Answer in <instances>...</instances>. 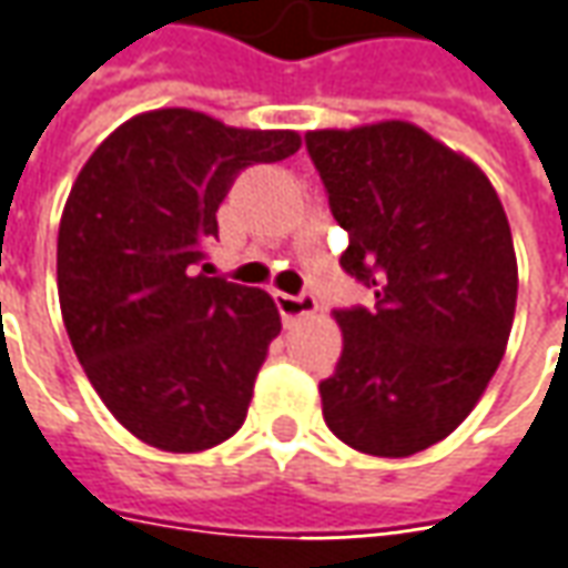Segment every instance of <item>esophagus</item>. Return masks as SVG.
<instances>
[{"label":"esophagus","instance_id":"esophagus-1","mask_svg":"<svg viewBox=\"0 0 568 568\" xmlns=\"http://www.w3.org/2000/svg\"><path fill=\"white\" fill-rule=\"evenodd\" d=\"M276 307H280V314H283L285 323H292V320L314 314L316 298L311 292H301V295H285V292H280V295H276Z\"/></svg>","mask_w":568,"mask_h":568}]
</instances>
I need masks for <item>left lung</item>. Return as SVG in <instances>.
<instances>
[{"instance_id": "8db88e82", "label": "left lung", "mask_w": 568, "mask_h": 568, "mask_svg": "<svg viewBox=\"0 0 568 568\" xmlns=\"http://www.w3.org/2000/svg\"><path fill=\"white\" fill-rule=\"evenodd\" d=\"M304 142L348 233L338 264L376 288L373 307L335 311L345 348L320 382L323 419L354 450L410 457L460 426L504 357L519 288L510 223L488 176L414 123Z\"/></svg>"}]
</instances>
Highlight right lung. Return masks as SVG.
<instances>
[{
    "label": "right lung",
    "mask_w": 568,
    "mask_h": 568,
    "mask_svg": "<svg viewBox=\"0 0 568 568\" xmlns=\"http://www.w3.org/2000/svg\"><path fill=\"white\" fill-rule=\"evenodd\" d=\"M298 149L292 130L161 108L83 164L58 226V301L92 388L139 442L195 454L245 423L280 311L197 264L235 176Z\"/></svg>",
    "instance_id": "right-lung-1"
}]
</instances>
